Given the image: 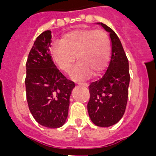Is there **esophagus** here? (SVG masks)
I'll return each mask as SVG.
<instances>
[{"instance_id": "obj_1", "label": "esophagus", "mask_w": 156, "mask_h": 156, "mask_svg": "<svg viewBox=\"0 0 156 156\" xmlns=\"http://www.w3.org/2000/svg\"><path fill=\"white\" fill-rule=\"evenodd\" d=\"M78 84L83 87H88V83H78Z\"/></svg>"}]
</instances>
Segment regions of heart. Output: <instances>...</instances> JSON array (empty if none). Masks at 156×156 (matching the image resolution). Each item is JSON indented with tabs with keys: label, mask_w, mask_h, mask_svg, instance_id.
<instances>
[{
	"label": "heart",
	"mask_w": 156,
	"mask_h": 156,
	"mask_svg": "<svg viewBox=\"0 0 156 156\" xmlns=\"http://www.w3.org/2000/svg\"><path fill=\"white\" fill-rule=\"evenodd\" d=\"M111 44L108 36L100 30H78L63 37L61 43L51 47L54 62L63 72L71 71L76 56L78 64L71 73L74 80H84L93 73L98 75L107 67Z\"/></svg>",
	"instance_id": "1"
}]
</instances>
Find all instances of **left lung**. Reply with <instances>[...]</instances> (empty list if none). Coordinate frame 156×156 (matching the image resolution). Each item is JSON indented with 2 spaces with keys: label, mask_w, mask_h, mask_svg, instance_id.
<instances>
[{
  "label": "left lung",
  "mask_w": 156,
  "mask_h": 156,
  "mask_svg": "<svg viewBox=\"0 0 156 156\" xmlns=\"http://www.w3.org/2000/svg\"><path fill=\"white\" fill-rule=\"evenodd\" d=\"M98 24L109 33L111 61L103 76L89 86L87 111L96 126L108 127L117 123L124 114L130 76L128 59L118 36L104 23Z\"/></svg>",
  "instance_id": "obj_1"
}]
</instances>
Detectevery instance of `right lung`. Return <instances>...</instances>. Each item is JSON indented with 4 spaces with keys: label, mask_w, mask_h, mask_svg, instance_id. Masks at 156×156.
<instances>
[{
    "label": "right lung",
    "mask_w": 156,
    "mask_h": 156,
    "mask_svg": "<svg viewBox=\"0 0 156 156\" xmlns=\"http://www.w3.org/2000/svg\"><path fill=\"white\" fill-rule=\"evenodd\" d=\"M51 39L50 30L37 37L26 64L25 83L29 108L36 121L46 127L58 128L68 116L69 97L75 83L54 64Z\"/></svg>",
    "instance_id": "add662e5"
}]
</instances>
